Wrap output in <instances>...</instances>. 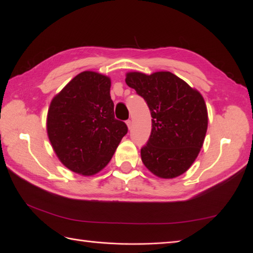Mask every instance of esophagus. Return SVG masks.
<instances>
[{
    "mask_svg": "<svg viewBox=\"0 0 253 253\" xmlns=\"http://www.w3.org/2000/svg\"><path fill=\"white\" fill-rule=\"evenodd\" d=\"M126 126H127L128 129L132 128V121H130L129 119H128V120H126Z\"/></svg>",
    "mask_w": 253,
    "mask_h": 253,
    "instance_id": "obj_1",
    "label": "esophagus"
}]
</instances>
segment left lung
Listing matches in <instances>:
<instances>
[{
    "label": "left lung",
    "instance_id": "8db88e82",
    "mask_svg": "<svg viewBox=\"0 0 253 253\" xmlns=\"http://www.w3.org/2000/svg\"><path fill=\"white\" fill-rule=\"evenodd\" d=\"M126 83L146 102L151 133L141 148L145 167L161 178H173L193 164L208 128L205 99L197 90L169 72L127 73Z\"/></svg>",
    "mask_w": 253,
    "mask_h": 253
}]
</instances>
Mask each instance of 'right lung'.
<instances>
[{
  "instance_id": "add662e5",
  "label": "right lung",
  "mask_w": 253,
  "mask_h": 253,
  "mask_svg": "<svg viewBox=\"0 0 253 253\" xmlns=\"http://www.w3.org/2000/svg\"><path fill=\"white\" fill-rule=\"evenodd\" d=\"M110 78L94 72L76 76L49 105L47 136L61 163L85 176L105 168L127 133L114 116Z\"/></svg>"
}]
</instances>
